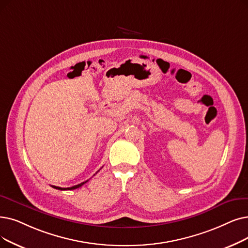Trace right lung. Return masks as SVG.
I'll list each match as a JSON object with an SVG mask.
<instances>
[{
	"label": "right lung",
	"mask_w": 248,
	"mask_h": 248,
	"mask_svg": "<svg viewBox=\"0 0 248 248\" xmlns=\"http://www.w3.org/2000/svg\"><path fill=\"white\" fill-rule=\"evenodd\" d=\"M88 180H86V181H84V182H82V184H80V185H77V186H72V187H60V186H51L53 188H56V189H60V190H71V189H76V188H79V187H81L83 185H85L86 182H87Z\"/></svg>",
	"instance_id": "add662e5"
}]
</instances>
